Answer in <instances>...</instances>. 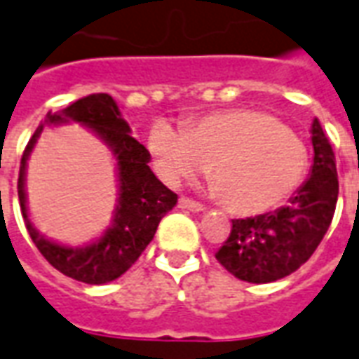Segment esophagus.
Returning <instances> with one entry per match:
<instances>
[{"label": "esophagus", "instance_id": "1", "mask_svg": "<svg viewBox=\"0 0 359 359\" xmlns=\"http://www.w3.org/2000/svg\"><path fill=\"white\" fill-rule=\"evenodd\" d=\"M180 207L187 208V210H193V212H201V210H205V207L201 205L199 201H193L189 197H182L180 199Z\"/></svg>", "mask_w": 359, "mask_h": 359}]
</instances>
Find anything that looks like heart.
Returning a JSON list of instances; mask_svg holds the SVG:
<instances>
[{
  "mask_svg": "<svg viewBox=\"0 0 359 359\" xmlns=\"http://www.w3.org/2000/svg\"><path fill=\"white\" fill-rule=\"evenodd\" d=\"M149 151L162 180L180 185L205 174L228 210L257 215L280 205L306 180V143L280 119L251 108L216 111L182 129L156 121Z\"/></svg>",
  "mask_w": 359,
  "mask_h": 359,
  "instance_id": "1",
  "label": "heart"
}]
</instances>
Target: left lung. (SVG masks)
Returning <instances> with one entry per match:
<instances>
[{"instance_id":"obj_1","label":"left lung","mask_w":359,"mask_h":359,"mask_svg":"<svg viewBox=\"0 0 359 359\" xmlns=\"http://www.w3.org/2000/svg\"><path fill=\"white\" fill-rule=\"evenodd\" d=\"M313 168L286 207L232 220V232L216 251L236 278L265 284L288 276L313 255L329 230L338 199L334 152L319 119L311 126Z\"/></svg>"}]
</instances>
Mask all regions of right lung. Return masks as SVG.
Here are the masks:
<instances>
[{"label":"right lung","instance_id":"right-lung-1","mask_svg":"<svg viewBox=\"0 0 359 359\" xmlns=\"http://www.w3.org/2000/svg\"><path fill=\"white\" fill-rule=\"evenodd\" d=\"M77 121L93 128L109 144L118 160L120 201L114 222L100 241L86 248H67L46 241L28 218L24 197V168L44 125ZM131 129L121 118L110 94H90L67 106L60 114L48 111L46 123L38 127L22 152L19 170V203L30 238L44 259L69 278L86 284H106L131 269L156 233L160 220L177 203V195L152 174L151 154L131 137Z\"/></svg>","mask_w":359,"mask_h":359}]
</instances>
